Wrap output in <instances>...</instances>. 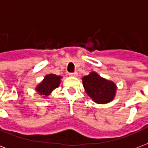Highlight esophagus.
Masks as SVG:
<instances>
[{
  "instance_id": "esophagus-1",
  "label": "esophagus",
  "mask_w": 148,
  "mask_h": 148,
  "mask_svg": "<svg viewBox=\"0 0 148 148\" xmlns=\"http://www.w3.org/2000/svg\"><path fill=\"white\" fill-rule=\"evenodd\" d=\"M70 76L72 77H77V72H73V73H69Z\"/></svg>"
}]
</instances>
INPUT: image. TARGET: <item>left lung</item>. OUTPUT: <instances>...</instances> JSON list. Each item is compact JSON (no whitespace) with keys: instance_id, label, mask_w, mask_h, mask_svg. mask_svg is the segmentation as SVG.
Returning a JSON list of instances; mask_svg holds the SVG:
<instances>
[{"instance_id":"1","label":"left lung","mask_w":148,"mask_h":148,"mask_svg":"<svg viewBox=\"0 0 148 148\" xmlns=\"http://www.w3.org/2000/svg\"><path fill=\"white\" fill-rule=\"evenodd\" d=\"M82 82L87 94L95 102L103 104L109 102L113 99L116 90V86L113 82L102 78L95 72L84 76Z\"/></svg>"}]
</instances>
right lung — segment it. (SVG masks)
<instances>
[{
	"label": "right lung",
	"instance_id": "add662e5",
	"mask_svg": "<svg viewBox=\"0 0 148 148\" xmlns=\"http://www.w3.org/2000/svg\"><path fill=\"white\" fill-rule=\"evenodd\" d=\"M60 78H61V77L56 76L55 74L47 75L45 77L43 82L37 86V92L40 95H48L53 90L59 86Z\"/></svg>",
	"mask_w": 148,
	"mask_h": 148
}]
</instances>
